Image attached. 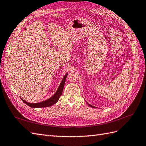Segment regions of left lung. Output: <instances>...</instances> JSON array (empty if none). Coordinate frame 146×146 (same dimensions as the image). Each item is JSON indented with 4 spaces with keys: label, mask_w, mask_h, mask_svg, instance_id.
Masks as SVG:
<instances>
[{
    "label": "left lung",
    "mask_w": 146,
    "mask_h": 146,
    "mask_svg": "<svg viewBox=\"0 0 146 146\" xmlns=\"http://www.w3.org/2000/svg\"><path fill=\"white\" fill-rule=\"evenodd\" d=\"M86 103H87V104H88V105H89V106H90V107H92V108H95V106H92L91 105H90V104H89V103H87V102H86Z\"/></svg>",
    "instance_id": "obj_1"
}]
</instances>
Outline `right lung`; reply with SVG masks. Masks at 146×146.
Here are the masks:
<instances>
[{"instance_id": "1", "label": "right lung", "mask_w": 146, "mask_h": 146, "mask_svg": "<svg viewBox=\"0 0 146 146\" xmlns=\"http://www.w3.org/2000/svg\"><path fill=\"white\" fill-rule=\"evenodd\" d=\"M67 75H68V73H66L65 74V75L64 76L63 79H62V80L60 84V86L59 87V88H58V89L57 90L56 92L54 94V95L53 96H52L49 99L46 100L41 102L40 103H30L24 101L22 98L21 99V100H23V102L24 103H26V105L32 108H44V107H49L50 106L54 105V104L58 102V100H59V99L62 94V91H63L64 87L65 85V82L66 77H67Z\"/></svg>"}]
</instances>
